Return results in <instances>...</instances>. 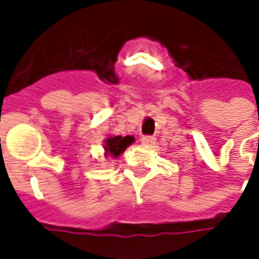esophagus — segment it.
<instances>
[{"instance_id":"1","label":"esophagus","mask_w":259,"mask_h":259,"mask_svg":"<svg viewBox=\"0 0 259 259\" xmlns=\"http://www.w3.org/2000/svg\"><path fill=\"white\" fill-rule=\"evenodd\" d=\"M141 143L144 146H154L155 144V137L154 136H143L141 137Z\"/></svg>"}]
</instances>
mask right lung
<instances>
[{
    "label": "right lung",
    "mask_w": 259,
    "mask_h": 259,
    "mask_svg": "<svg viewBox=\"0 0 259 259\" xmlns=\"http://www.w3.org/2000/svg\"><path fill=\"white\" fill-rule=\"evenodd\" d=\"M135 141L132 136H113L105 140V151L107 155H112V157H119L122 152L127 148V147Z\"/></svg>",
    "instance_id": "right-lung-1"
}]
</instances>
